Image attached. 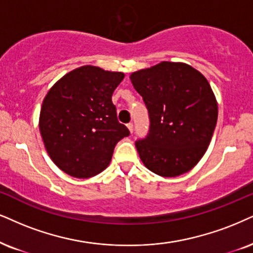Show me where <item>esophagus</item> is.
Returning <instances> with one entry per match:
<instances>
[{
  "label": "esophagus",
  "mask_w": 253,
  "mask_h": 253,
  "mask_svg": "<svg viewBox=\"0 0 253 253\" xmlns=\"http://www.w3.org/2000/svg\"><path fill=\"white\" fill-rule=\"evenodd\" d=\"M126 126H127V129H129V131L132 133V131H133V124L132 123H129V124H126Z\"/></svg>",
  "instance_id": "1"
}]
</instances>
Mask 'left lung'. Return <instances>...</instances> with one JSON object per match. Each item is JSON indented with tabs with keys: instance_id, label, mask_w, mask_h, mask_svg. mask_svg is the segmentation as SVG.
Segmentation results:
<instances>
[{
	"instance_id": "left-lung-1",
	"label": "left lung",
	"mask_w": 253,
	"mask_h": 253,
	"mask_svg": "<svg viewBox=\"0 0 253 253\" xmlns=\"http://www.w3.org/2000/svg\"><path fill=\"white\" fill-rule=\"evenodd\" d=\"M130 80L143 97L150 131L136 142L143 164L162 177L195 168L208 150L218 118L216 96L204 75L182 62H161Z\"/></svg>"
}]
</instances>
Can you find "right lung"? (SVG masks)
<instances>
[{
    "instance_id": "right-lung-1",
    "label": "right lung",
    "mask_w": 253,
    "mask_h": 253,
    "mask_svg": "<svg viewBox=\"0 0 253 253\" xmlns=\"http://www.w3.org/2000/svg\"><path fill=\"white\" fill-rule=\"evenodd\" d=\"M124 79L120 71L83 65L65 74L46 92L40 132L51 161L76 178H90L110 164L129 130L117 121L111 96Z\"/></svg>"
}]
</instances>
